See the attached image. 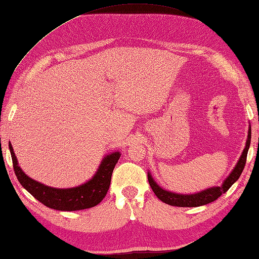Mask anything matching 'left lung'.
<instances>
[{"label":"left lung","mask_w":259,"mask_h":259,"mask_svg":"<svg viewBox=\"0 0 259 259\" xmlns=\"http://www.w3.org/2000/svg\"><path fill=\"white\" fill-rule=\"evenodd\" d=\"M250 137L251 128L249 126L248 136H247L246 146L244 148V151L242 155H240V158L238 159L236 166H235L234 169L232 170V173L227 176L226 180L223 182L222 186H212L196 194H176L173 192L166 191V189H163L162 187L158 186L157 183L153 180L151 173L148 171L147 178L149 185H151L155 195H156L162 202L171 206H178V207H198V206H203L214 202L218 197L222 196V194L226 193L228 189L231 188L233 184L238 180L240 174L243 173V169L246 164L247 153H248V148L250 145Z\"/></svg>","instance_id":"1"}]
</instances>
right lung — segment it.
<instances>
[{
	"mask_svg": "<svg viewBox=\"0 0 259 259\" xmlns=\"http://www.w3.org/2000/svg\"><path fill=\"white\" fill-rule=\"evenodd\" d=\"M9 147L15 175L21 185L48 207L65 211L86 209L100 204L110 188L113 169L120 156L119 152L106 155L95 175L82 185L72 188H54L28 177L19 166L11 143H9Z\"/></svg>",
	"mask_w": 259,
	"mask_h": 259,
	"instance_id": "right-lung-1",
	"label": "right lung"
}]
</instances>
